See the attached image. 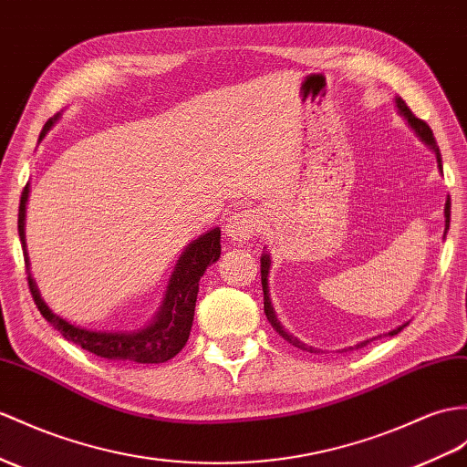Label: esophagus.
I'll use <instances>...</instances> for the list:
<instances>
[{"mask_svg":"<svg viewBox=\"0 0 467 467\" xmlns=\"http://www.w3.org/2000/svg\"><path fill=\"white\" fill-rule=\"evenodd\" d=\"M259 227H261L259 213L252 208H242L227 218L225 234L230 235L234 242H245L259 232Z\"/></svg>","mask_w":467,"mask_h":467,"instance_id":"obj_1","label":"esophagus"}]
</instances>
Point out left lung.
<instances>
[{"mask_svg": "<svg viewBox=\"0 0 467 467\" xmlns=\"http://www.w3.org/2000/svg\"><path fill=\"white\" fill-rule=\"evenodd\" d=\"M396 107H398V110H400V115L408 120V124H410V127L414 129V132L420 136V139H422L431 150H434V154H436V161H438V166H440V170H441V154H440V148H438V144H436V139H434V132H431V129L428 127V124L422 120V119H418L414 112L408 109V105L406 102L398 97L396 99ZM450 198H448V202H446V210H443V213H446V232L450 230ZM269 255H261V285H264V311H265V317H267V321L271 323V327L275 328V331L285 338V340H289L291 345H295L297 348H303V350H315L313 347H306L305 343H301V340H297L295 338L293 335H289V333H285V328L281 327V323L277 321V317H275V311H273V306H271V301H269V289H267V273H269ZM406 325H402V327H398V328H394V331H390L389 335H398L402 331ZM368 343V340H367ZM367 343H360V345H357V348L358 347H365Z\"/></svg>", "mask_w": 467, "mask_h": 467, "instance_id": "left-lung-1", "label": "left lung"}]
</instances>
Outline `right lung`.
Wrapping results in <instances>:
<instances>
[{
	"instance_id": "obj_1",
	"label": "right lung",
	"mask_w": 467,
	"mask_h": 467,
	"mask_svg": "<svg viewBox=\"0 0 467 467\" xmlns=\"http://www.w3.org/2000/svg\"><path fill=\"white\" fill-rule=\"evenodd\" d=\"M51 127H53V119L45 122L41 136H45V132H47ZM27 194H29V188L26 186L24 192H21L19 215H17V230H19L21 245H24L26 267H29L27 252H26V232H24ZM220 249L222 247H220L218 227L192 242L186 247L184 255H182L176 264V271L172 273V277H170L166 299L161 306V311H158L154 323H150L146 328H142V331H136V333L87 331V328L67 323L43 303L41 295L36 287V281L31 279L29 271H27V283H29L31 297L36 301L39 313L67 340H71V343L102 358L132 360V362H140V365H158V362H166L170 358H174L178 352L184 348L186 340L190 337L192 321H194L200 277L203 275V271L208 269V265H212L213 261H218Z\"/></svg>"
}]
</instances>
